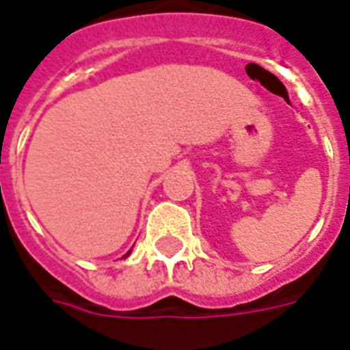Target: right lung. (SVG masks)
Here are the masks:
<instances>
[{
	"mask_svg": "<svg viewBox=\"0 0 350 350\" xmlns=\"http://www.w3.org/2000/svg\"><path fill=\"white\" fill-rule=\"evenodd\" d=\"M129 254H131V250H129L128 254H124V256H122V258H128V256H129Z\"/></svg>",
	"mask_w": 350,
	"mask_h": 350,
	"instance_id": "add662e5",
	"label": "right lung"
}]
</instances>
